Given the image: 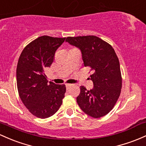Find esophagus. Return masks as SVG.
<instances>
[{"mask_svg":"<svg viewBox=\"0 0 146 146\" xmlns=\"http://www.w3.org/2000/svg\"><path fill=\"white\" fill-rule=\"evenodd\" d=\"M72 84H66V89H69L70 86H71Z\"/></svg>","mask_w":146,"mask_h":146,"instance_id":"1","label":"esophagus"}]
</instances>
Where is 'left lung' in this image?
I'll return each instance as SVG.
<instances>
[{"instance_id":"8db88e82","label":"left lung","mask_w":146,"mask_h":146,"mask_svg":"<svg viewBox=\"0 0 146 146\" xmlns=\"http://www.w3.org/2000/svg\"><path fill=\"white\" fill-rule=\"evenodd\" d=\"M66 41L80 50L84 66L94 73L91 80L94 88L87 91L80 86L77 102L84 113L93 118L107 114L114 107L122 87L118 57L111 45L96 36H68Z\"/></svg>"}]
</instances>
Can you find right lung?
I'll list each match as a JSON object with an SVG mask.
<instances>
[{"instance_id":"add662e5","label":"right lung","mask_w":146,"mask_h":146,"mask_svg":"<svg viewBox=\"0 0 146 146\" xmlns=\"http://www.w3.org/2000/svg\"><path fill=\"white\" fill-rule=\"evenodd\" d=\"M65 39L39 36L30 43L19 57L17 68L19 96L29 111L39 118L55 114L64 98L65 84L48 82L44 70L50 67L56 50Z\"/></svg>"}]
</instances>
